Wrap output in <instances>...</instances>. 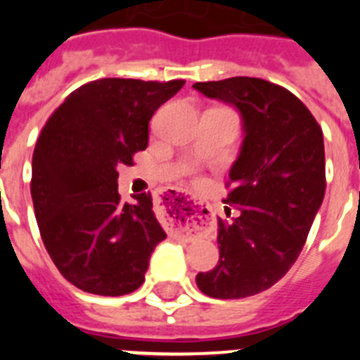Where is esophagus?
Listing matches in <instances>:
<instances>
[{
	"mask_svg": "<svg viewBox=\"0 0 360 360\" xmlns=\"http://www.w3.org/2000/svg\"><path fill=\"white\" fill-rule=\"evenodd\" d=\"M165 200L173 203V205H176V207L178 205H182V207H186L187 211H189V209H193L196 214H200V212H209L207 205H203V203L196 202V200H193V198H187V196L182 195L180 191H167V193H165ZM180 211H182V209H180Z\"/></svg>",
	"mask_w": 360,
	"mask_h": 360,
	"instance_id": "obj_1",
	"label": "esophagus"
}]
</instances>
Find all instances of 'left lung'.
Masks as SVG:
<instances>
[{
    "instance_id": "1",
    "label": "left lung",
    "mask_w": 360,
    "mask_h": 360,
    "mask_svg": "<svg viewBox=\"0 0 360 360\" xmlns=\"http://www.w3.org/2000/svg\"><path fill=\"white\" fill-rule=\"evenodd\" d=\"M193 88L236 106L245 128L225 184V203L238 216L218 221L219 262L200 272L196 285L214 299L249 297L287 274L307 241L326 189L323 129L292 91L265 79L231 77Z\"/></svg>"
}]
</instances>
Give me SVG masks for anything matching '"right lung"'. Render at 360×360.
I'll use <instances>...</instances> for the list:
<instances>
[{
    "label": "right lung",
    "mask_w": 360,
    "mask_h": 360,
    "mask_svg": "<svg viewBox=\"0 0 360 360\" xmlns=\"http://www.w3.org/2000/svg\"><path fill=\"white\" fill-rule=\"evenodd\" d=\"M174 81L97 79L73 90L43 126L30 193L53 265L88 294L124 295L144 283L165 232L151 193L122 202L120 165L148 148L153 113L184 86Z\"/></svg>",
    "instance_id": "add662e5"
}]
</instances>
